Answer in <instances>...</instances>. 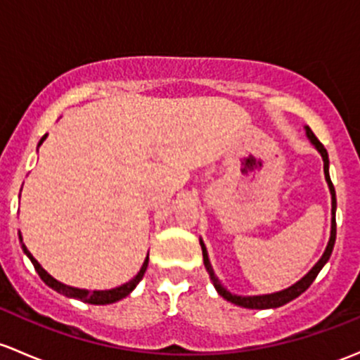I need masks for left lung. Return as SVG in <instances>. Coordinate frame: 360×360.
Segmentation results:
<instances>
[{
  "instance_id": "1",
  "label": "left lung",
  "mask_w": 360,
  "mask_h": 360,
  "mask_svg": "<svg viewBox=\"0 0 360 360\" xmlns=\"http://www.w3.org/2000/svg\"><path fill=\"white\" fill-rule=\"evenodd\" d=\"M307 129V136L310 141L316 145V148L319 150V153L323 155V160H324V176H326V181H328V186H330V191H331V200H333V219H331V238H330V243H328L326 250H324L323 257L319 259V262L316 264V266L310 269V272L305 278H302L300 281L295 283L293 286H290V288L283 290V291H278V293H271V295H259V297H238V295H233L229 293L228 290L224 288V286L219 283V279L215 278L214 271H212V266L209 262V257H207V248L205 245L200 241V245H202V252H203V264H205V269L207 272L210 274V279L212 283H214L215 290H217V293L221 295L222 298H226V300L231 302V304H236L240 305V307H245V309H276V307H281V305L288 304V302L293 300V298H297L298 295L304 293L305 290L309 288L310 285L314 283V279L317 278V274H319V271L323 269L324 264L330 260L331 257V252H333V247H335V240H336V219H335V212H336V195H335V186H333L331 179H330V158H328V151L326 148L323 146V143L319 141V139L316 138V134H314L312 129L310 127H305Z\"/></svg>"
}]
</instances>
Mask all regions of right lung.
Here are the masks:
<instances>
[{"label": "right lung", "instance_id": "right-lung-1", "mask_svg": "<svg viewBox=\"0 0 360 360\" xmlns=\"http://www.w3.org/2000/svg\"><path fill=\"white\" fill-rule=\"evenodd\" d=\"M44 138H46V136H43V138H41L39 145L44 141ZM22 248H24L25 255H27L29 259H30V262H32L34 269L37 271L39 278L43 279V281L46 283V285L50 286V288H53L55 291H58V293L65 295V297L77 298V300H82V302H86V304H93V305H107V304H113V302H117V300H122V298L127 297V295H129L131 291L136 288V285H138V283L141 281L143 274H145L146 267H148V257H146L145 264H143V267H141V271L138 272V276H136V278L132 279V281L126 283V285L119 286V288H113V290L88 291V290L72 288V286H65V285H62V283H58L55 278H51V276L48 274V272L44 271L43 267L39 266V262H37V260L34 259L32 255H30V252H29L27 248H25V245H22Z\"/></svg>", "mask_w": 360, "mask_h": 360}]
</instances>
